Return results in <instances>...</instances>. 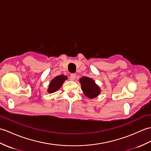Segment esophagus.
I'll return each mask as SVG.
<instances>
[{
    "label": "esophagus",
    "instance_id": "34e87169",
    "mask_svg": "<svg viewBox=\"0 0 151 151\" xmlns=\"http://www.w3.org/2000/svg\"><path fill=\"white\" fill-rule=\"evenodd\" d=\"M76 74H75V73H72V74L70 75V76H69V78L71 80H75V78H76Z\"/></svg>",
    "mask_w": 151,
    "mask_h": 151
}]
</instances>
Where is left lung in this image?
Masks as SVG:
<instances>
[{"label":"left lung","mask_w":151,"mask_h":151,"mask_svg":"<svg viewBox=\"0 0 151 151\" xmlns=\"http://www.w3.org/2000/svg\"><path fill=\"white\" fill-rule=\"evenodd\" d=\"M82 91L86 96L90 99L96 97L100 93V89L94 80L87 76H83L80 79Z\"/></svg>","instance_id":"left-lung-1"}]
</instances>
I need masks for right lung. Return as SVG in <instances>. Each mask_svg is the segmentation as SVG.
Segmentation results:
<instances>
[{"mask_svg":"<svg viewBox=\"0 0 151 151\" xmlns=\"http://www.w3.org/2000/svg\"><path fill=\"white\" fill-rule=\"evenodd\" d=\"M67 79V76L64 75H60L56 76L55 78L51 80L47 91L49 93H54L58 90L65 80Z\"/></svg>","mask_w":151,"mask_h":151,"instance_id":"right-lung-1","label":"right lung"}]
</instances>
